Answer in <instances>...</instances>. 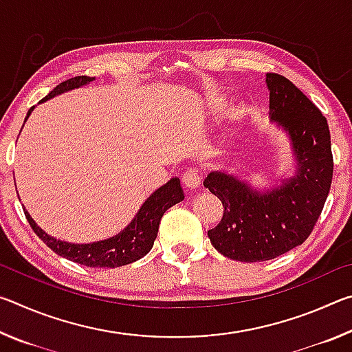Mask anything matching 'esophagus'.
Returning <instances> with one entry per match:
<instances>
[{
	"mask_svg": "<svg viewBox=\"0 0 352 352\" xmlns=\"http://www.w3.org/2000/svg\"><path fill=\"white\" fill-rule=\"evenodd\" d=\"M183 184L184 188L192 190V189H197L200 186V175H199V170L195 169H189L184 172L183 175Z\"/></svg>",
	"mask_w": 352,
	"mask_h": 352,
	"instance_id": "34e87169",
	"label": "esophagus"
}]
</instances>
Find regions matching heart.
Returning a JSON list of instances; mask_svg holds the SVG:
<instances>
[{
    "label": "heart",
    "instance_id": "obj_1",
    "mask_svg": "<svg viewBox=\"0 0 352 352\" xmlns=\"http://www.w3.org/2000/svg\"><path fill=\"white\" fill-rule=\"evenodd\" d=\"M212 100H214V99H212Z\"/></svg>",
    "mask_w": 352,
    "mask_h": 352
}]
</instances>
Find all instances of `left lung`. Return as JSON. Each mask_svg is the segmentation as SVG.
<instances>
[{"label": "left lung", "instance_id": "left-lung-1", "mask_svg": "<svg viewBox=\"0 0 352 352\" xmlns=\"http://www.w3.org/2000/svg\"><path fill=\"white\" fill-rule=\"evenodd\" d=\"M265 83L270 121L287 136L294 174L264 189L225 169L204 182L223 205V217L208 237L219 253L241 262L275 259L301 245L323 211L332 182L326 118L284 76L269 73Z\"/></svg>", "mask_w": 352, "mask_h": 352}]
</instances>
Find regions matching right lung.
<instances>
[{"instance_id":"obj_1","label":"right lung","mask_w":352,"mask_h":352,"mask_svg":"<svg viewBox=\"0 0 352 352\" xmlns=\"http://www.w3.org/2000/svg\"><path fill=\"white\" fill-rule=\"evenodd\" d=\"M93 80L94 77L88 76H77L73 77V79L65 80L60 85H57L46 98L41 99L40 104L46 102L47 99L58 96V94L85 87ZM34 109L35 107L29 109L25 122L31 116ZM183 199L184 194L180 184V178H170L168 183L148 195L126 228L119 231L115 236L107 237V239L88 243L67 242L57 239L54 236H50L35 223V220L26 211V208H23V210H25L26 219L29 225L32 226L34 233L58 256H63V258L87 267L115 269V267L132 264V262L141 259L142 256H146L151 252L153 242L157 239L158 226L160 222H162L163 214L170 206L180 204Z\"/></svg>"}]
</instances>
